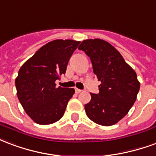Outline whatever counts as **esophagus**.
Wrapping results in <instances>:
<instances>
[{"mask_svg":"<svg viewBox=\"0 0 156 156\" xmlns=\"http://www.w3.org/2000/svg\"><path fill=\"white\" fill-rule=\"evenodd\" d=\"M75 90H76V94H79V93H80V92L82 91L81 90L77 89V88H76V89H75Z\"/></svg>","mask_w":156,"mask_h":156,"instance_id":"esophagus-1","label":"esophagus"}]
</instances>
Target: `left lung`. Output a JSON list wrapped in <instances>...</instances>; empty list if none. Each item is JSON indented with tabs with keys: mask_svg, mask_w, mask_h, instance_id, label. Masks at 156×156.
Returning <instances> with one entry per match:
<instances>
[{
	"mask_svg": "<svg viewBox=\"0 0 156 156\" xmlns=\"http://www.w3.org/2000/svg\"><path fill=\"white\" fill-rule=\"evenodd\" d=\"M78 49L90 58L93 71L101 81L99 94L91 93L90 101L85 105L86 115L98 125L113 126L126 116L137 98L140 84L136 71L104 40H85Z\"/></svg>",
	"mask_w": 156,
	"mask_h": 156,
	"instance_id": "1",
	"label": "left lung"
}]
</instances>
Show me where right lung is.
<instances>
[{"mask_svg": "<svg viewBox=\"0 0 156 156\" xmlns=\"http://www.w3.org/2000/svg\"><path fill=\"white\" fill-rule=\"evenodd\" d=\"M80 41L55 40L48 42L24 63L16 78V94L31 120L39 125L55 123L63 116L74 88L55 87Z\"/></svg>", "mask_w": 156, "mask_h": 156, "instance_id": "right-lung-1", "label": "right lung"}]
</instances>
